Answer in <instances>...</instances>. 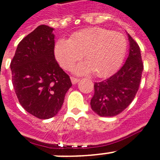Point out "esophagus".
Wrapping results in <instances>:
<instances>
[{"mask_svg":"<svg viewBox=\"0 0 160 160\" xmlns=\"http://www.w3.org/2000/svg\"><path fill=\"white\" fill-rule=\"evenodd\" d=\"M71 82H72V84H76V83H78V81L80 80V79H79V78L74 77V76H71Z\"/></svg>","mask_w":160,"mask_h":160,"instance_id":"34e87169","label":"esophagus"}]
</instances>
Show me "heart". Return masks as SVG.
Wrapping results in <instances>:
<instances>
[{"mask_svg":"<svg viewBox=\"0 0 160 160\" xmlns=\"http://www.w3.org/2000/svg\"><path fill=\"white\" fill-rule=\"evenodd\" d=\"M127 46V39L121 33L93 27L77 31L69 40H58L55 45V56L63 68L71 70L84 55L87 64L77 66L76 72L85 73L91 69L94 76L102 77L120 64Z\"/></svg>","mask_w":160,"mask_h":160,"instance_id":"b5f03b06","label":"heart"}]
</instances>
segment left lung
Listing matches in <instances>:
<instances>
[{
  "mask_svg": "<svg viewBox=\"0 0 160 160\" xmlns=\"http://www.w3.org/2000/svg\"><path fill=\"white\" fill-rule=\"evenodd\" d=\"M128 58L116 73L106 80L94 83L91 108L101 117L117 116L134 99L141 83L144 66L139 45L128 34Z\"/></svg>",
  "mask_w": 160,
  "mask_h": 160,
  "instance_id": "obj_1",
  "label": "left lung"
}]
</instances>
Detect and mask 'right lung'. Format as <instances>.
<instances>
[{
	"mask_svg": "<svg viewBox=\"0 0 160 160\" xmlns=\"http://www.w3.org/2000/svg\"><path fill=\"white\" fill-rule=\"evenodd\" d=\"M53 28L39 25L18 44L10 62L19 103L31 115L48 119L58 114L72 85L55 59Z\"/></svg>",
	"mask_w": 160,
	"mask_h": 160,
	"instance_id": "right-lung-1",
	"label": "right lung"
}]
</instances>
